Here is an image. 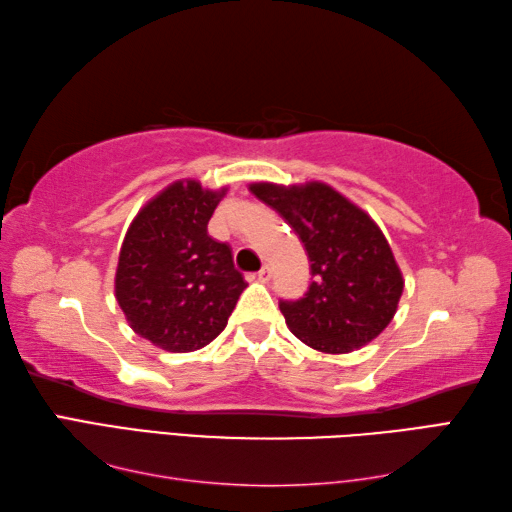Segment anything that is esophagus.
Wrapping results in <instances>:
<instances>
[{"instance_id": "obj_1", "label": "esophagus", "mask_w": 512, "mask_h": 512, "mask_svg": "<svg viewBox=\"0 0 512 512\" xmlns=\"http://www.w3.org/2000/svg\"><path fill=\"white\" fill-rule=\"evenodd\" d=\"M270 277H273V268H270V266H262V270H259V273H257V279L264 281V284H268Z\"/></svg>"}]
</instances>
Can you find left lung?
I'll use <instances>...</instances> for the list:
<instances>
[{
  "label": "left lung",
  "mask_w": 512,
  "mask_h": 512,
  "mask_svg": "<svg viewBox=\"0 0 512 512\" xmlns=\"http://www.w3.org/2000/svg\"><path fill=\"white\" fill-rule=\"evenodd\" d=\"M248 189L284 217L310 259L314 281L306 295L279 301L290 332L325 354L374 341L394 319L405 279L372 217L325 182Z\"/></svg>",
  "instance_id": "obj_1"
}]
</instances>
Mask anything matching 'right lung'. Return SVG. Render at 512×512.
<instances>
[{"instance_id":"add662e5","label":"right lung","mask_w":512,"mask_h":512,"mask_svg":"<svg viewBox=\"0 0 512 512\" xmlns=\"http://www.w3.org/2000/svg\"><path fill=\"white\" fill-rule=\"evenodd\" d=\"M220 191L178 180L149 200L129 224L114 279L132 330L167 352H195L226 328L248 286L231 246L206 231Z\"/></svg>"}]
</instances>
